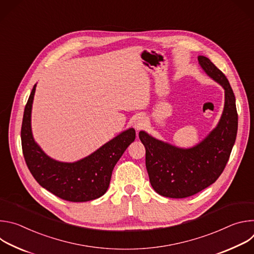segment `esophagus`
Here are the masks:
<instances>
[{
    "label": "esophagus",
    "mask_w": 254,
    "mask_h": 254,
    "mask_svg": "<svg viewBox=\"0 0 254 254\" xmlns=\"http://www.w3.org/2000/svg\"><path fill=\"white\" fill-rule=\"evenodd\" d=\"M146 125H147V120H146V118L142 117V116L136 117L133 121V127L136 130H140L141 128L146 127Z\"/></svg>",
    "instance_id": "34e87169"
}]
</instances>
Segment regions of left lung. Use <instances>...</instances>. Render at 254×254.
Listing matches in <instances>:
<instances>
[{"label":"left lung","mask_w":254,"mask_h":254,"mask_svg":"<svg viewBox=\"0 0 254 254\" xmlns=\"http://www.w3.org/2000/svg\"><path fill=\"white\" fill-rule=\"evenodd\" d=\"M205 73L224 89L219 123L200 142L179 148L144 130L138 132L146 148V167L154 190L169 198H186L212 185L222 174L234 146L238 127L235 96L226 76L209 58L198 56Z\"/></svg>","instance_id":"left-lung-1"}]
</instances>
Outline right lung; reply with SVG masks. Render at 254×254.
<instances>
[{"mask_svg": "<svg viewBox=\"0 0 254 254\" xmlns=\"http://www.w3.org/2000/svg\"><path fill=\"white\" fill-rule=\"evenodd\" d=\"M35 90L36 84L25 106L21 128L23 155L31 174L40 186L66 201L86 202L101 197L110 186L116 164L135 138L134 128L121 132L79 161H56L33 137L31 113Z\"/></svg>", "mask_w": 254, "mask_h": 254, "instance_id": "right-lung-1", "label": "right lung"}]
</instances>
